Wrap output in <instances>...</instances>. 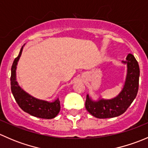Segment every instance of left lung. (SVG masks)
Here are the masks:
<instances>
[{
	"label": "left lung",
	"mask_w": 148,
	"mask_h": 148,
	"mask_svg": "<svg viewBox=\"0 0 148 148\" xmlns=\"http://www.w3.org/2000/svg\"><path fill=\"white\" fill-rule=\"evenodd\" d=\"M127 65V74L123 88L118 95L112 99L99 97L93 99L88 94L85 107L92 115L97 118L104 119L118 117L123 114L137 96L139 87L140 68L135 56L131 53L127 56L126 61H122Z\"/></svg>",
	"instance_id": "8db88e82"
}]
</instances>
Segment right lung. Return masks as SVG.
Instances as JSON below:
<instances>
[{
	"mask_svg": "<svg viewBox=\"0 0 148 148\" xmlns=\"http://www.w3.org/2000/svg\"><path fill=\"white\" fill-rule=\"evenodd\" d=\"M23 46H22L18 57L13 61L11 67L10 86L12 94L19 107L31 115L43 119L54 118L59 114L61 109L60 101L59 98L50 102L34 97L23 90L16 81V69L18 62L21 56Z\"/></svg>",
	"mask_w": 148,
	"mask_h": 148,
	"instance_id": "1",
	"label": "right lung"
}]
</instances>
